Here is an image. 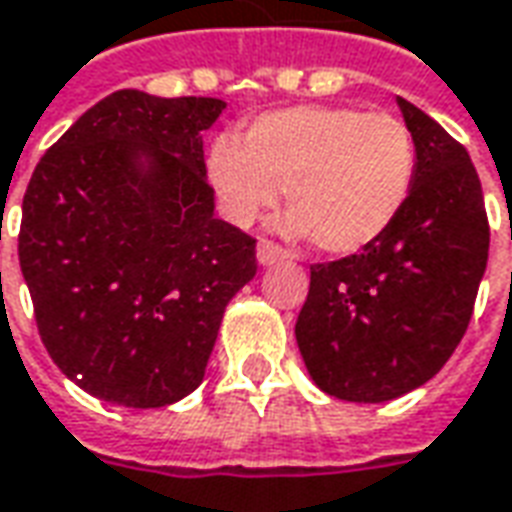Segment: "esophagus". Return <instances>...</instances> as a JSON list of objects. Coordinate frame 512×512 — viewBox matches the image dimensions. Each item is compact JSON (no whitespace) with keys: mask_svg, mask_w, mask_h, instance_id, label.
Listing matches in <instances>:
<instances>
[{"mask_svg":"<svg viewBox=\"0 0 512 512\" xmlns=\"http://www.w3.org/2000/svg\"><path fill=\"white\" fill-rule=\"evenodd\" d=\"M256 259L262 267H270V264H278L286 259V250L281 245H275L270 239H259V245H256Z\"/></svg>","mask_w":512,"mask_h":512,"instance_id":"obj_1","label":"esophagus"}]
</instances>
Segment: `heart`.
I'll return each mask as SVG.
<instances>
[{
	"label": "heart",
	"instance_id": "1",
	"mask_svg": "<svg viewBox=\"0 0 512 512\" xmlns=\"http://www.w3.org/2000/svg\"><path fill=\"white\" fill-rule=\"evenodd\" d=\"M416 176V140L389 112L289 107L267 112L237 140H217L209 179L237 226L270 212L281 190L286 231L350 256L378 242L400 217Z\"/></svg>",
	"mask_w": 512,
	"mask_h": 512
}]
</instances>
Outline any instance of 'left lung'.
<instances>
[{
  "label": "left lung",
  "mask_w": 512,
  "mask_h": 512,
  "mask_svg": "<svg viewBox=\"0 0 512 512\" xmlns=\"http://www.w3.org/2000/svg\"><path fill=\"white\" fill-rule=\"evenodd\" d=\"M416 176L391 228L369 248L311 264L295 336L311 380L347 402L419 389L469 328L488 264V215L469 151L411 101Z\"/></svg>",
  "instance_id": "obj_1"
}]
</instances>
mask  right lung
Wrapping results in <instances>:
<instances>
[{
	"label": "right lung",
	"mask_w": 512,
	"mask_h": 512,
	"mask_svg": "<svg viewBox=\"0 0 512 512\" xmlns=\"http://www.w3.org/2000/svg\"><path fill=\"white\" fill-rule=\"evenodd\" d=\"M220 99L115 90L32 173L18 262L52 361L93 397L165 408L201 386L256 239L215 217L204 137Z\"/></svg>",
	"instance_id": "right-lung-1"
}]
</instances>
